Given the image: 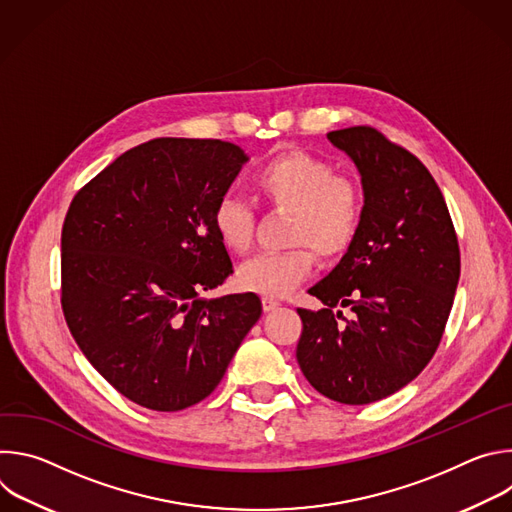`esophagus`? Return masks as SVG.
<instances>
[{"label":"esophagus","mask_w":512,"mask_h":512,"mask_svg":"<svg viewBox=\"0 0 512 512\" xmlns=\"http://www.w3.org/2000/svg\"><path fill=\"white\" fill-rule=\"evenodd\" d=\"M261 304H263V310H265V312H271V310H275V308L279 306V302H277V300L267 298V296L261 300Z\"/></svg>","instance_id":"1"}]
</instances>
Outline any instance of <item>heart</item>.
I'll return each instance as SVG.
<instances>
[{
	"label": "heart",
	"mask_w": 512,
	"mask_h": 512,
	"mask_svg": "<svg viewBox=\"0 0 512 512\" xmlns=\"http://www.w3.org/2000/svg\"><path fill=\"white\" fill-rule=\"evenodd\" d=\"M257 194L273 208L291 210L287 251L261 253L237 271V285L267 298L287 296L324 259L342 257L358 237L362 196L354 180L336 174L332 164L302 150H285L259 166L251 178ZM212 227L225 249L251 251L255 212L247 200L223 194L212 208Z\"/></svg>",
	"instance_id": "heart-1"
}]
</instances>
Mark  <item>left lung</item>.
<instances>
[{
  "label": "left lung",
  "mask_w": 512,
  "mask_h": 512,
  "mask_svg": "<svg viewBox=\"0 0 512 512\" xmlns=\"http://www.w3.org/2000/svg\"><path fill=\"white\" fill-rule=\"evenodd\" d=\"M356 164L364 206L342 261L298 308L300 369L324 397L367 405L411 383L446 330L460 279V247L440 186L405 148L371 125L330 131ZM350 307L352 319L334 313Z\"/></svg>",
  "instance_id": "obj_1"
}]
</instances>
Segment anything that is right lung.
<instances>
[{"label":"right lung","instance_id":"right-lung-1","mask_svg":"<svg viewBox=\"0 0 512 512\" xmlns=\"http://www.w3.org/2000/svg\"><path fill=\"white\" fill-rule=\"evenodd\" d=\"M245 162L231 141L158 137L68 206L64 320L99 375L141 407L180 411L208 397L263 312L253 291L198 296L233 273L212 208Z\"/></svg>","mask_w":512,"mask_h":512}]
</instances>
